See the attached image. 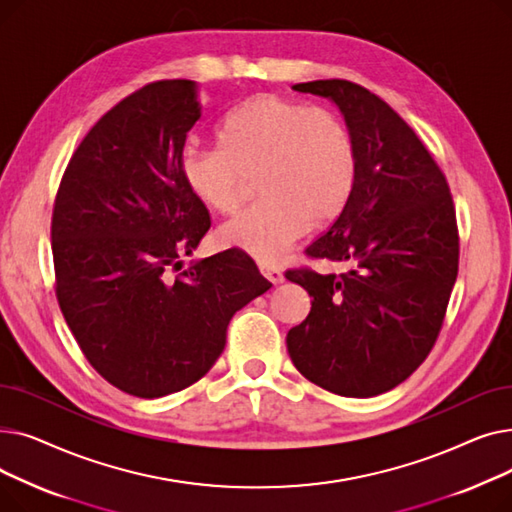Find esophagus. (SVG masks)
<instances>
[{
    "label": "esophagus",
    "mask_w": 512,
    "mask_h": 512,
    "mask_svg": "<svg viewBox=\"0 0 512 512\" xmlns=\"http://www.w3.org/2000/svg\"><path fill=\"white\" fill-rule=\"evenodd\" d=\"M259 270H261L263 278H265V280H270L272 284H282V282H284L282 272L278 270V267H274V265H261Z\"/></svg>",
    "instance_id": "1"
}]
</instances>
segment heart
Segmentation results:
<instances>
[{"label":"heart","instance_id":"obj_1","mask_svg":"<svg viewBox=\"0 0 512 512\" xmlns=\"http://www.w3.org/2000/svg\"><path fill=\"white\" fill-rule=\"evenodd\" d=\"M215 137L218 149L180 153L182 182L209 211L234 215L257 180L263 199L218 238L263 265L282 261L309 222L336 220L353 193V132L330 107L255 95L224 118Z\"/></svg>","mask_w":512,"mask_h":512}]
</instances>
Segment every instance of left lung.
<instances>
[{
	"mask_svg": "<svg viewBox=\"0 0 512 512\" xmlns=\"http://www.w3.org/2000/svg\"><path fill=\"white\" fill-rule=\"evenodd\" d=\"M292 89L338 105L353 132L357 176L338 220L305 251L346 272H286L313 297L307 319L286 336L288 355L328 392L378 396L405 382L440 334L459 272L450 188L413 128L378 95L340 78Z\"/></svg>",
	"mask_w": 512,
	"mask_h": 512,
	"instance_id": "left-lung-1",
	"label": "left lung"
}]
</instances>
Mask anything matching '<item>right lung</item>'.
<instances>
[{"label":"right lung","mask_w":512,"mask_h":512,"mask_svg":"<svg viewBox=\"0 0 512 512\" xmlns=\"http://www.w3.org/2000/svg\"><path fill=\"white\" fill-rule=\"evenodd\" d=\"M195 80H157L114 105L74 151L51 218L56 294L93 369L126 394L159 398L201 380L232 315L270 290L251 257L191 261L211 226L182 182Z\"/></svg>","instance_id":"1"}]
</instances>
